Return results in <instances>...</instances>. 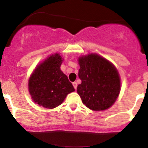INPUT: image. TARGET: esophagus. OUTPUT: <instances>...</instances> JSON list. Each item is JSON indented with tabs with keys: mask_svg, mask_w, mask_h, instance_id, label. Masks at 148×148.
Returning a JSON list of instances; mask_svg holds the SVG:
<instances>
[{
	"mask_svg": "<svg viewBox=\"0 0 148 148\" xmlns=\"http://www.w3.org/2000/svg\"><path fill=\"white\" fill-rule=\"evenodd\" d=\"M72 84H73V86H74V89H77V82H73V83H72Z\"/></svg>",
	"mask_w": 148,
	"mask_h": 148,
	"instance_id": "obj_1",
	"label": "esophagus"
}]
</instances>
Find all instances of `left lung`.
<instances>
[{"instance_id":"left-lung-1","label":"left lung","mask_w":148,"mask_h":148,"mask_svg":"<svg viewBox=\"0 0 148 148\" xmlns=\"http://www.w3.org/2000/svg\"><path fill=\"white\" fill-rule=\"evenodd\" d=\"M78 62L79 77L82 83L77 91L83 104L94 111L110 108L120 92V79L117 69L96 53L81 56Z\"/></svg>"}]
</instances>
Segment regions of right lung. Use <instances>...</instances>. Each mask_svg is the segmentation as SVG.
<instances>
[{
  "instance_id": "right-lung-1",
  "label": "right lung",
  "mask_w": 148,
  "mask_h": 148,
  "mask_svg": "<svg viewBox=\"0 0 148 148\" xmlns=\"http://www.w3.org/2000/svg\"><path fill=\"white\" fill-rule=\"evenodd\" d=\"M62 56L51 55L36 67L28 80V91L33 101L47 109L60 105L68 94L74 92L72 84L60 69Z\"/></svg>"
}]
</instances>
